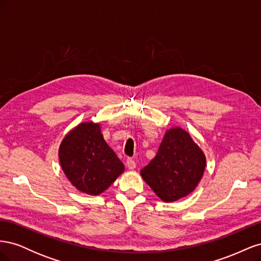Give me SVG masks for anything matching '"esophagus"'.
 I'll return each mask as SVG.
<instances>
[{
    "label": "esophagus",
    "mask_w": 261,
    "mask_h": 261,
    "mask_svg": "<svg viewBox=\"0 0 261 261\" xmlns=\"http://www.w3.org/2000/svg\"><path fill=\"white\" fill-rule=\"evenodd\" d=\"M126 165H127L128 170H134V169L136 168V162L134 161L132 158H128V159L126 160Z\"/></svg>",
    "instance_id": "esophagus-1"
}]
</instances>
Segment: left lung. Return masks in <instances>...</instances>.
I'll return each instance as SVG.
<instances>
[{
  "label": "left lung",
  "mask_w": 261,
  "mask_h": 261,
  "mask_svg": "<svg viewBox=\"0 0 261 261\" xmlns=\"http://www.w3.org/2000/svg\"><path fill=\"white\" fill-rule=\"evenodd\" d=\"M206 169V155L189 133L173 126L164 134L153 159L140 175L164 202H173L193 193Z\"/></svg>",
  "instance_id": "1"
}]
</instances>
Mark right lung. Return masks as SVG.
I'll return each mask as SVG.
<instances>
[{
    "label": "right lung",
    "mask_w": 261,
    "mask_h": 261,
    "mask_svg": "<svg viewBox=\"0 0 261 261\" xmlns=\"http://www.w3.org/2000/svg\"><path fill=\"white\" fill-rule=\"evenodd\" d=\"M59 160L72 185L90 196L103 193L125 170L105 140L100 122H82L70 129L61 141Z\"/></svg>",
    "instance_id": "add662e5"
}]
</instances>
